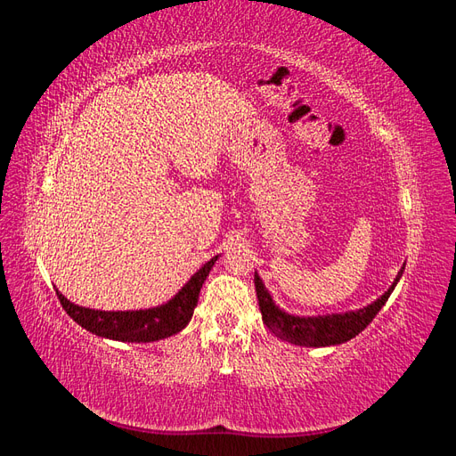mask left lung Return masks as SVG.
<instances>
[{
    "instance_id": "left-lung-1",
    "label": "left lung",
    "mask_w": 456,
    "mask_h": 456,
    "mask_svg": "<svg viewBox=\"0 0 456 456\" xmlns=\"http://www.w3.org/2000/svg\"><path fill=\"white\" fill-rule=\"evenodd\" d=\"M405 265L397 272L394 283L388 287V291L380 295L375 302L360 308V310H348L340 314H325V315H295L289 314L283 308L275 305L272 295L260 275L255 272V289L258 298V308L262 314V322L272 333L287 340L297 346H308V348H323V346H337V344L348 342L355 335L375 320V315L386 305V300L392 295L399 278L403 275Z\"/></svg>"
}]
</instances>
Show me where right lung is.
<instances>
[{"instance_id": "add662e5", "label": "right lung", "mask_w": 456, "mask_h": 456, "mask_svg": "<svg viewBox=\"0 0 456 456\" xmlns=\"http://www.w3.org/2000/svg\"><path fill=\"white\" fill-rule=\"evenodd\" d=\"M216 260L218 255L209 262H205L173 298L159 306H151L146 310H94L74 305L59 289L57 295L66 314L77 325L87 329L89 333L96 337L119 342H156L181 333L190 323L191 315H194V308L198 306L201 285L205 283Z\"/></svg>"}]
</instances>
